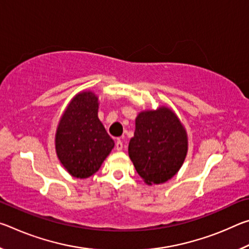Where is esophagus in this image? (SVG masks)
<instances>
[{"label":"esophagus","mask_w":249,"mask_h":249,"mask_svg":"<svg viewBox=\"0 0 249 249\" xmlns=\"http://www.w3.org/2000/svg\"><path fill=\"white\" fill-rule=\"evenodd\" d=\"M115 148H116V150H119V151L123 149V142H122L121 140H117V141H116Z\"/></svg>","instance_id":"1"}]
</instances>
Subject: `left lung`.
I'll list each match as a JSON object with an SVG mask.
<instances>
[{
  "instance_id": "1",
  "label": "left lung",
  "mask_w": 249,
  "mask_h": 249,
  "mask_svg": "<svg viewBox=\"0 0 249 249\" xmlns=\"http://www.w3.org/2000/svg\"><path fill=\"white\" fill-rule=\"evenodd\" d=\"M187 153V132L172 109L160 107L137 115L128 155L147 184L171 179L182 166Z\"/></svg>"
}]
</instances>
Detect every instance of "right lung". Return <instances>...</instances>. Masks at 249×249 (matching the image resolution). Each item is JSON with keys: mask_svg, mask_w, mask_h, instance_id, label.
Returning a JSON list of instances; mask_svg holds the SVG:
<instances>
[{"mask_svg": "<svg viewBox=\"0 0 249 249\" xmlns=\"http://www.w3.org/2000/svg\"><path fill=\"white\" fill-rule=\"evenodd\" d=\"M99 99L93 92H80L65 109L56 132V153L74 178H89L100 169L114 147L98 117Z\"/></svg>", "mask_w": 249, "mask_h": 249, "instance_id": "add662e5", "label": "right lung"}]
</instances>
